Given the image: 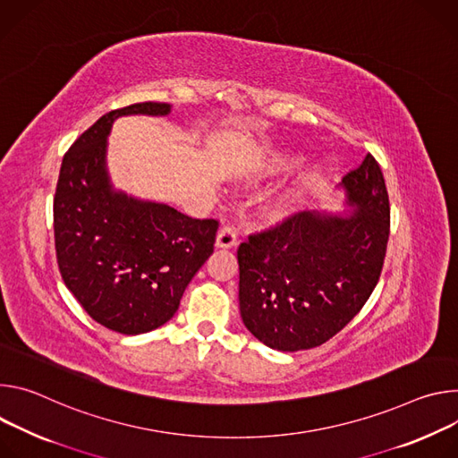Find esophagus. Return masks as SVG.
<instances>
[{
  "label": "esophagus",
  "instance_id": "1",
  "mask_svg": "<svg viewBox=\"0 0 458 458\" xmlns=\"http://www.w3.org/2000/svg\"><path fill=\"white\" fill-rule=\"evenodd\" d=\"M238 243V233L234 225H224L220 233L216 234V247L220 249H231Z\"/></svg>",
  "mask_w": 458,
  "mask_h": 458
}]
</instances>
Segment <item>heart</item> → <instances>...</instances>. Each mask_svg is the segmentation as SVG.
I'll use <instances>...</instances> for the list:
<instances>
[{
	"mask_svg": "<svg viewBox=\"0 0 458 458\" xmlns=\"http://www.w3.org/2000/svg\"><path fill=\"white\" fill-rule=\"evenodd\" d=\"M294 206H296L294 196H285V198L278 199V201L275 203V206L271 208V218H273V220H282V218H285L289 213H293Z\"/></svg>",
	"mask_w": 458,
	"mask_h": 458,
	"instance_id": "heart-1",
	"label": "heart"
}]
</instances>
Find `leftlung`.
I'll use <instances>...</instances> for the list:
<instances>
[{"mask_svg": "<svg viewBox=\"0 0 458 458\" xmlns=\"http://www.w3.org/2000/svg\"><path fill=\"white\" fill-rule=\"evenodd\" d=\"M342 187L351 215L296 213L238 247L242 320L273 349L322 345L364 308L380 278L389 198L378 162L368 155Z\"/></svg>", "mask_w": 458, "mask_h": 458, "instance_id": "left-lung-1", "label": "left lung"}]
</instances>
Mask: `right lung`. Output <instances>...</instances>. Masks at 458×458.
Returning <instances> with one entry per match:
<instances>
[{"label":"right lung","instance_id":"right-lung-1","mask_svg":"<svg viewBox=\"0 0 458 458\" xmlns=\"http://www.w3.org/2000/svg\"><path fill=\"white\" fill-rule=\"evenodd\" d=\"M169 111V104L143 101L104 114L65 152L56 185L55 245L62 278L92 320L122 335L169 322L215 249L218 220L136 199L114 191L109 180L106 152L114 120Z\"/></svg>","mask_w":458,"mask_h":458}]
</instances>
